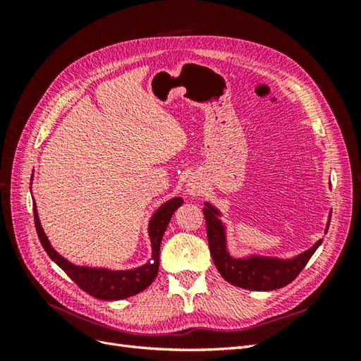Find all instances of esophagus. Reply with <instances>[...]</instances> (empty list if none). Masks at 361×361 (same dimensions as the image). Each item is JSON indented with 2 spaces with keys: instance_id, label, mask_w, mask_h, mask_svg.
Listing matches in <instances>:
<instances>
[{
  "instance_id": "1",
  "label": "esophagus",
  "mask_w": 361,
  "mask_h": 361,
  "mask_svg": "<svg viewBox=\"0 0 361 361\" xmlns=\"http://www.w3.org/2000/svg\"><path fill=\"white\" fill-rule=\"evenodd\" d=\"M200 190H202V188H200V185H199V183H195L194 180H191V182L188 183V192H190V194L195 195V194H197Z\"/></svg>"
}]
</instances>
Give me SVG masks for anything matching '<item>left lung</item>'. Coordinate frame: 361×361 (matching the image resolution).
I'll return each mask as SVG.
<instances>
[{"label": "left lung", "instance_id": "obj_1", "mask_svg": "<svg viewBox=\"0 0 361 361\" xmlns=\"http://www.w3.org/2000/svg\"><path fill=\"white\" fill-rule=\"evenodd\" d=\"M204 206L203 215L206 221L207 243H209L214 264L223 279L238 288L250 290H274L289 285L290 281L298 277L302 268L307 265V262L322 243L321 239L312 248L304 251L302 255L288 260L257 256L248 259H233L228 256L226 250L224 226L218 220V211L209 203H204ZM329 226H326V231H329Z\"/></svg>", "mask_w": 361, "mask_h": 361}]
</instances>
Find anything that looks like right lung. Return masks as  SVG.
Listing matches in <instances>:
<instances>
[{"label": "right lung", "instance_id": "add662e5", "mask_svg": "<svg viewBox=\"0 0 361 361\" xmlns=\"http://www.w3.org/2000/svg\"><path fill=\"white\" fill-rule=\"evenodd\" d=\"M182 203L183 200L180 197H174L167 203H164L154 214L149 224V235L152 241V260L147 262L143 267L129 271H110L101 268L76 267L71 264L69 260L61 257L57 251L51 247L48 238L40 226L35 202H32V209H35V226L37 231V236L48 256L56 262V264L66 272L84 292L92 295V297L97 300L114 301L140 293L155 280L159 269V247L164 232H166L171 215Z\"/></svg>", "mask_w": 361, "mask_h": 361}]
</instances>
